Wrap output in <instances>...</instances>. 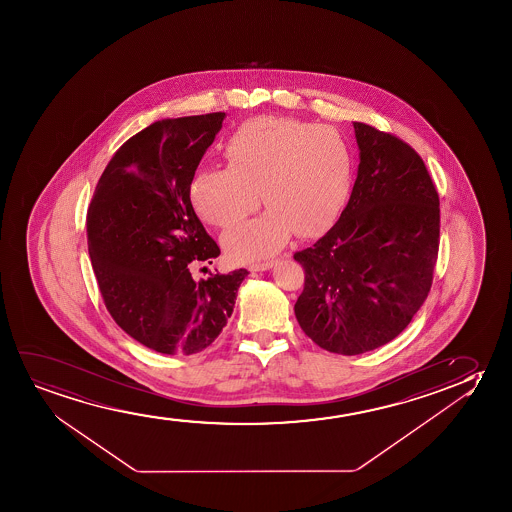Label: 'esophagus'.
I'll return each instance as SVG.
<instances>
[{
	"label": "esophagus",
	"instance_id": "obj_1",
	"mask_svg": "<svg viewBox=\"0 0 512 512\" xmlns=\"http://www.w3.org/2000/svg\"><path fill=\"white\" fill-rule=\"evenodd\" d=\"M274 266L273 260L271 262H260V264H252V266L248 267L252 273H259V271H267V269H271Z\"/></svg>",
	"mask_w": 512,
	"mask_h": 512
}]
</instances>
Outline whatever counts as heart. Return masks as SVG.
Returning <instances> with one entry per match:
<instances>
[{"instance_id": "heart-1", "label": "heart", "mask_w": 512, "mask_h": 512, "mask_svg": "<svg viewBox=\"0 0 512 512\" xmlns=\"http://www.w3.org/2000/svg\"><path fill=\"white\" fill-rule=\"evenodd\" d=\"M227 168L199 169L190 201L199 217L229 227L259 208L269 210L225 232L234 260L269 257L295 231L309 238L334 220L348 196L351 155L330 127L288 117L246 120L225 143Z\"/></svg>"}]
</instances>
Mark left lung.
<instances>
[{
	"instance_id": "1",
	"label": "left lung",
	"mask_w": 512,
	"mask_h": 512,
	"mask_svg": "<svg viewBox=\"0 0 512 512\" xmlns=\"http://www.w3.org/2000/svg\"><path fill=\"white\" fill-rule=\"evenodd\" d=\"M360 164L336 225L297 252V322L320 348L360 355L390 343L427 299L439 250V196L420 155L353 122Z\"/></svg>"
}]
</instances>
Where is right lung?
<instances>
[{
	"label": "right lung",
	"mask_w": 512,
	"mask_h": 512,
	"mask_svg": "<svg viewBox=\"0 0 512 512\" xmlns=\"http://www.w3.org/2000/svg\"><path fill=\"white\" fill-rule=\"evenodd\" d=\"M225 113L161 120L108 162L87 211L92 269L120 329L164 355L208 348L231 318L248 271L194 281L190 262L220 248L190 203V182Z\"/></svg>",
	"instance_id": "add662e5"
}]
</instances>
